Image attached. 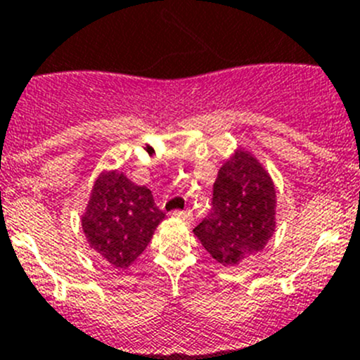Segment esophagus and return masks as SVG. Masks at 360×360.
I'll return each instance as SVG.
<instances>
[{"mask_svg": "<svg viewBox=\"0 0 360 360\" xmlns=\"http://www.w3.org/2000/svg\"><path fill=\"white\" fill-rule=\"evenodd\" d=\"M173 214L176 216V218L186 219V221H191V219H193V212H191V209H187V211H174Z\"/></svg>", "mask_w": 360, "mask_h": 360, "instance_id": "34e87169", "label": "esophagus"}]
</instances>
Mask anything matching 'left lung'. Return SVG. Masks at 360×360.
Returning a JSON list of instances; mask_svg holds the SVG:
<instances>
[{"label":"left lung","instance_id":"obj_1","mask_svg":"<svg viewBox=\"0 0 360 360\" xmlns=\"http://www.w3.org/2000/svg\"><path fill=\"white\" fill-rule=\"evenodd\" d=\"M274 229V182L254 155L238 149L219 167L211 212L193 232L216 262L236 266L262 252Z\"/></svg>","mask_w":360,"mask_h":360}]
</instances>
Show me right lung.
<instances>
[{"mask_svg": "<svg viewBox=\"0 0 360 360\" xmlns=\"http://www.w3.org/2000/svg\"><path fill=\"white\" fill-rule=\"evenodd\" d=\"M164 212L151 191L119 171L101 173L81 218L91 249L113 269H128L146 250Z\"/></svg>", "mask_w": 360, "mask_h": 360, "instance_id": "obj_1", "label": "right lung"}]
</instances>
